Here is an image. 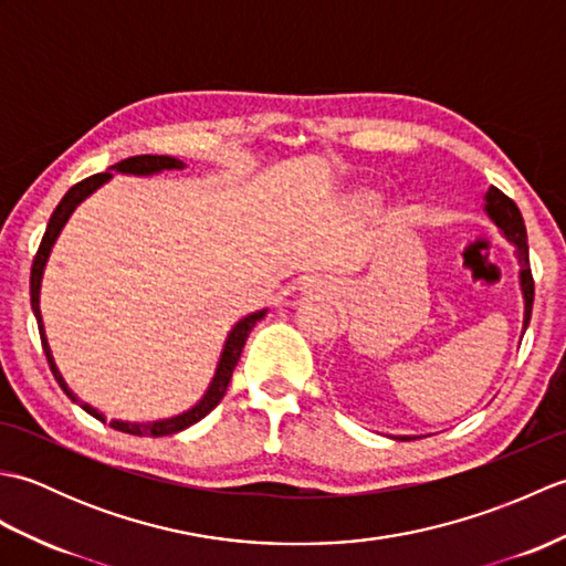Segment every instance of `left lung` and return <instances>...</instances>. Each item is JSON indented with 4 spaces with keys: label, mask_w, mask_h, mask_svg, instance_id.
Returning <instances> with one entry per match:
<instances>
[{
    "label": "left lung",
    "mask_w": 566,
    "mask_h": 566,
    "mask_svg": "<svg viewBox=\"0 0 566 566\" xmlns=\"http://www.w3.org/2000/svg\"><path fill=\"white\" fill-rule=\"evenodd\" d=\"M486 213L491 216L501 233L506 235L511 243L515 245V252H518V262H521V290L525 298V318H523V333L531 323L533 314V298H535V282H533V272H531V258H527V233H525V221L521 216V209L515 207V201L511 197L503 195L501 189L491 187L486 191Z\"/></svg>",
    "instance_id": "1"
}]
</instances>
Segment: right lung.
<instances>
[{"label":"right lung","instance_id":"add662e5","mask_svg":"<svg viewBox=\"0 0 566 566\" xmlns=\"http://www.w3.org/2000/svg\"><path fill=\"white\" fill-rule=\"evenodd\" d=\"M182 167H185V163L177 160V158H170V155H136V158H126L122 163L112 165L109 170L124 172V175H155V172H163V170H182ZM109 179H112V172H99V175H92L87 179H82V182H77L75 187L67 189V195L60 199V203H57L53 216H51V221H48V228H45V233H43L39 252H35L33 264H31V308H33L35 321H39V333H41V343H43V353L48 357V365H51V371H53L55 381L60 384V389H63L72 401L80 403L90 416L102 420V423H106L104 416L97 411V408H92L90 403L80 401L77 396L67 389L63 375H60L57 367H55V359L51 355V347H48V338H45V331H43L39 294H41V276H43V268H45V262H48V255H51V248L55 243V238L60 235V231H63V226L67 223L70 213L75 211V207H77L80 201L87 199L94 189L102 187L104 182H109ZM264 314H268V311L262 308V311H258V314L245 316L243 321L235 323V328L231 333H228V340L223 345V353H221V359H219V367H216V375H213L211 387L207 389V394H203V399L195 408H189V411L182 413V416L165 418V420H153V423H124V420H112L109 426L114 430L128 432V436L163 438V436H172V432H179V430H185L189 426L199 423L203 416H209L213 408L221 403V399H223L226 391H228V384H231V377H233V369H235L238 359H240V353H243V347H245L248 335H250L252 328H255V323L260 318H264Z\"/></svg>","mask_w":566,"mask_h":566}]
</instances>
